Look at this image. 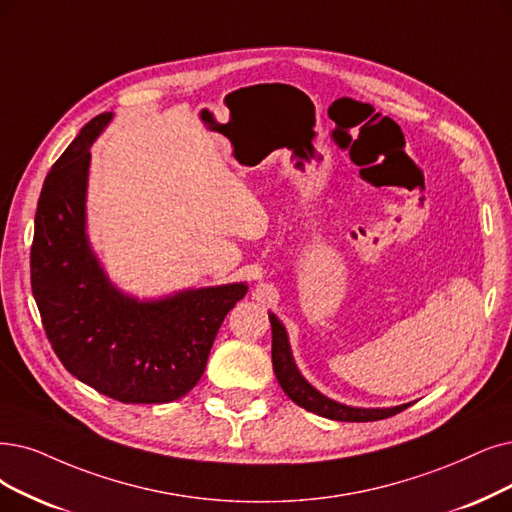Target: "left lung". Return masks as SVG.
I'll return each instance as SVG.
<instances>
[{"mask_svg": "<svg viewBox=\"0 0 512 512\" xmlns=\"http://www.w3.org/2000/svg\"><path fill=\"white\" fill-rule=\"evenodd\" d=\"M269 321L273 330L271 355H273L275 376L283 388V393L288 395L296 405L304 407L306 412H313L317 416L338 420V422H374V420L395 416L403 412L405 407L412 405V403H403L395 407H353V405H344L330 397H325L300 374L292 355V346H290L288 332H285V325L273 313H269Z\"/></svg>", "mask_w": 512, "mask_h": 512, "instance_id": "obj_1", "label": "left lung"}]
</instances>
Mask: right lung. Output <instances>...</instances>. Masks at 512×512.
I'll use <instances>...</instances> for the list:
<instances>
[{
    "label": "right lung",
    "instance_id": "1",
    "mask_svg": "<svg viewBox=\"0 0 512 512\" xmlns=\"http://www.w3.org/2000/svg\"><path fill=\"white\" fill-rule=\"evenodd\" d=\"M102 113L54 163L35 212L31 288L60 363L121 403H170L206 370L214 338L248 283L189 288L155 300L121 292L86 231L90 147L109 126Z\"/></svg>",
    "mask_w": 512,
    "mask_h": 512
}]
</instances>
